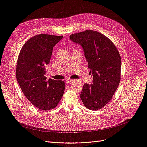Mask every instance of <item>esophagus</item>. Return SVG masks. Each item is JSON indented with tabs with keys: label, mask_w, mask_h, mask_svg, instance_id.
Segmentation results:
<instances>
[{
	"label": "esophagus",
	"mask_w": 147,
	"mask_h": 147,
	"mask_svg": "<svg viewBox=\"0 0 147 147\" xmlns=\"http://www.w3.org/2000/svg\"><path fill=\"white\" fill-rule=\"evenodd\" d=\"M73 81H74V80H72L68 79V80H66V83L69 84V83H71V82H72Z\"/></svg>",
	"instance_id": "obj_1"
}]
</instances>
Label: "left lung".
<instances>
[{
	"instance_id": "8db88e82",
	"label": "left lung",
	"mask_w": 147,
	"mask_h": 147,
	"mask_svg": "<svg viewBox=\"0 0 147 147\" xmlns=\"http://www.w3.org/2000/svg\"><path fill=\"white\" fill-rule=\"evenodd\" d=\"M70 40L82 47L93 78L83 85L80 98L84 105L97 110L107 104L118 87L121 60L113 42L97 31L87 30L70 35Z\"/></svg>"
}]
</instances>
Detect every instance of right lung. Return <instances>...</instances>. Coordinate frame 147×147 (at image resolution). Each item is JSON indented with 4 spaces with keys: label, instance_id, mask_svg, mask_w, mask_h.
I'll list each match as a JSON object with an SVG mask.
<instances>
[{
    "label": "right lung",
    "instance_id": "right-lung-1",
    "mask_svg": "<svg viewBox=\"0 0 147 147\" xmlns=\"http://www.w3.org/2000/svg\"><path fill=\"white\" fill-rule=\"evenodd\" d=\"M63 37L35 35L24 43L18 59L16 75L21 90L33 105L43 111L56 107L65 90L63 81L45 77L53 47Z\"/></svg>",
    "mask_w": 147,
    "mask_h": 147
}]
</instances>
